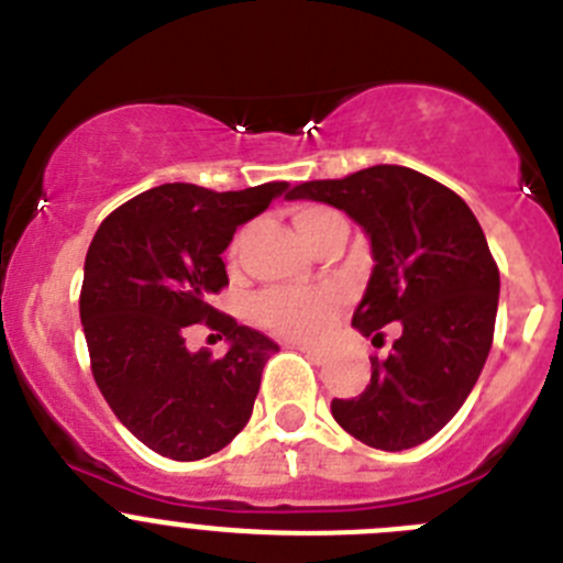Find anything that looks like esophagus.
<instances>
[{
  "label": "esophagus",
  "instance_id": "esophagus-1",
  "mask_svg": "<svg viewBox=\"0 0 563 563\" xmlns=\"http://www.w3.org/2000/svg\"><path fill=\"white\" fill-rule=\"evenodd\" d=\"M290 349H298V352L301 354H307L309 360H312V363H327V352H321V349H312V345H303V343H292Z\"/></svg>",
  "mask_w": 563,
  "mask_h": 563
}]
</instances>
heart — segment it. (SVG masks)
I'll use <instances>...</instances> for the list:
<instances>
[{
	"instance_id": "heart-1",
	"label": "heart",
	"mask_w": 563,
	"mask_h": 563,
	"mask_svg": "<svg viewBox=\"0 0 563 563\" xmlns=\"http://www.w3.org/2000/svg\"><path fill=\"white\" fill-rule=\"evenodd\" d=\"M292 225L298 236L312 251L334 231H345V220L340 211L321 203L298 206L292 211ZM247 231H236L229 245V260H240ZM340 307V292L334 290H265L251 303V316L260 327L271 329L273 334L292 340H312L329 327L332 316Z\"/></svg>"
}]
</instances>
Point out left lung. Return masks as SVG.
Returning <instances> with one entry per match:
<instances>
[{
    "label": "left lung",
    "instance_id": "obj_1",
    "mask_svg": "<svg viewBox=\"0 0 563 563\" xmlns=\"http://www.w3.org/2000/svg\"><path fill=\"white\" fill-rule=\"evenodd\" d=\"M287 198L343 209L371 240L368 287L352 327L399 338L371 357V383L332 399V416L374 450L401 452L430 441L472 394L494 340L499 267L461 195L399 164H376L334 180H307Z\"/></svg>",
    "mask_w": 563,
    "mask_h": 563
}]
</instances>
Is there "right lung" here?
Segmentation results:
<instances>
[{"label":"right lung","mask_w":563,"mask_h":563,"mask_svg":"<svg viewBox=\"0 0 563 563\" xmlns=\"http://www.w3.org/2000/svg\"><path fill=\"white\" fill-rule=\"evenodd\" d=\"M287 187L164 184L113 209L91 240L80 290L91 374L113 416L158 455H214L254 412L278 345L211 307V296L229 285L223 251L236 225ZM203 320L232 340L223 358L186 349V327Z\"/></svg>","instance_id":"obj_1"}]
</instances>
